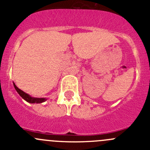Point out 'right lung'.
I'll list each match as a JSON object with an SVG mask.
<instances>
[{"instance_id":"obj_1","label":"right lung","mask_w":150,"mask_h":150,"mask_svg":"<svg viewBox=\"0 0 150 150\" xmlns=\"http://www.w3.org/2000/svg\"><path fill=\"white\" fill-rule=\"evenodd\" d=\"M14 86H15V89H16V91L18 92V93L21 96V97H22V98L24 99L26 101L29 102V103H43V102L46 101L47 100V98H34V97H31L29 95H28L27 93L24 92L23 91H22L21 89H20L19 88H18L16 86V85L15 84V83H13Z\"/></svg>"}]
</instances>
